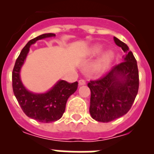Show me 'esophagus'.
Segmentation results:
<instances>
[{"label": "esophagus", "instance_id": "1", "mask_svg": "<svg viewBox=\"0 0 154 154\" xmlns=\"http://www.w3.org/2000/svg\"><path fill=\"white\" fill-rule=\"evenodd\" d=\"M79 85H83L85 84V81L84 79H80L79 81Z\"/></svg>", "mask_w": 154, "mask_h": 154}]
</instances>
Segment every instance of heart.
Listing matches in <instances>:
<instances>
[{"mask_svg": "<svg viewBox=\"0 0 154 154\" xmlns=\"http://www.w3.org/2000/svg\"><path fill=\"white\" fill-rule=\"evenodd\" d=\"M103 51V48L100 45H93L89 49H87L85 52V55L86 57H94L99 55ZM113 55L111 52L105 53L104 55L99 58V60L93 65L92 70L95 73H102L107 69L109 66L110 63L112 62Z\"/></svg>", "mask_w": 154, "mask_h": 154, "instance_id": "1", "label": "heart"}]
</instances>
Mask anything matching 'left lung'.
<instances>
[{"mask_svg": "<svg viewBox=\"0 0 154 154\" xmlns=\"http://www.w3.org/2000/svg\"><path fill=\"white\" fill-rule=\"evenodd\" d=\"M114 42L126 56L102 78L91 80L89 112L98 122L108 123L123 116L130 109L139 89L137 62L124 42L114 37Z\"/></svg>", "mask_w": 154, "mask_h": 154, "instance_id": "1", "label": "left lung"}]
</instances>
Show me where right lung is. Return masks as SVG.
I'll list each match as a JSON object with an SVG mask.
<instances>
[{
	"mask_svg": "<svg viewBox=\"0 0 154 154\" xmlns=\"http://www.w3.org/2000/svg\"><path fill=\"white\" fill-rule=\"evenodd\" d=\"M54 36L55 35L52 33L43 34L30 40L17 57L12 72L13 92L23 112L28 117L41 123H51L60 119L65 112L68 99L78 88V82L69 83L60 80L48 92L37 94L27 90L21 82L20 71L29 51L30 46L38 40Z\"/></svg>",
	"mask_w": 154,
	"mask_h": 154,
	"instance_id": "add662e5",
	"label": "right lung"
}]
</instances>
